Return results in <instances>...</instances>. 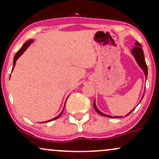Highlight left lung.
Instances as JSON below:
<instances>
[{
	"label": "left lung",
	"instance_id": "left-lung-1",
	"mask_svg": "<svg viewBox=\"0 0 159 159\" xmlns=\"http://www.w3.org/2000/svg\"><path fill=\"white\" fill-rule=\"evenodd\" d=\"M134 44H135V46L133 48V49L131 50V53H132V55H133V57H134L135 60H136V61L137 62V64H138V66H139V68L143 71V72H144L145 76H146V78L147 76H148V68H147V66H146V60H145V57H144V54H143V49H142V46H141V44H139V43L137 41H136V43H135ZM143 96L142 97L140 101L143 100ZM93 107H94L95 110H96V111L98 112L99 114L102 115V116H107V117H110V118H121L122 117V116H109V115H107V114H105V113H102V112L100 111V110H98V108L97 107L95 100H94V102H93ZM134 109L135 108H133V109L129 113H128L127 114H126V116L129 114V113H131V112L133 111Z\"/></svg>",
	"mask_w": 159,
	"mask_h": 159
}]
</instances>
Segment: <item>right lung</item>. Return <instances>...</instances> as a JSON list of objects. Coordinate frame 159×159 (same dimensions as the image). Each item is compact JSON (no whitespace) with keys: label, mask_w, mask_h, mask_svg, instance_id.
Segmentation results:
<instances>
[{"label":"right lung","mask_w":159,"mask_h":159,"mask_svg":"<svg viewBox=\"0 0 159 159\" xmlns=\"http://www.w3.org/2000/svg\"><path fill=\"white\" fill-rule=\"evenodd\" d=\"M33 42H34V40H33V39H30V40H28V41H26V43H25L23 45V46H22V47H21V49H20L19 51L17 52L16 53V55H15V56H14V58H13V68H12V71H13V68H14L15 65H16V60H17L18 58H19L21 56H22V55L23 54V52H24L26 51V49H27V48L29 47L30 46V44H31L32 43H33ZM65 105H66V103H65ZM65 105H64V107H63V109H62V111L61 112V113H60V114L58 115V116H56V117L53 118V119H52V120H48V121H45V122H43V123H47V122H50V121H52V120H54L58 119V118L59 117V116H61V114H62L63 110H64V108H65Z\"/></svg>","instance_id":"add662e5"}]
</instances>
